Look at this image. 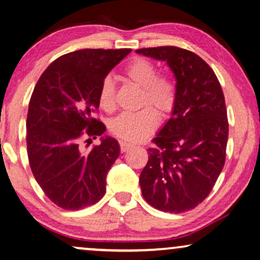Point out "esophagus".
Returning a JSON list of instances; mask_svg holds the SVG:
<instances>
[{
	"mask_svg": "<svg viewBox=\"0 0 260 260\" xmlns=\"http://www.w3.org/2000/svg\"><path fill=\"white\" fill-rule=\"evenodd\" d=\"M133 147V145H131L129 142H126V141H120V149H121V152H127L128 149H131Z\"/></svg>",
	"mask_w": 260,
	"mask_h": 260,
	"instance_id": "esophagus-1",
	"label": "esophagus"
}]
</instances>
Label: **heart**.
I'll return each mask as SVG.
<instances>
[{"mask_svg":"<svg viewBox=\"0 0 260 260\" xmlns=\"http://www.w3.org/2000/svg\"><path fill=\"white\" fill-rule=\"evenodd\" d=\"M123 75L129 82L141 88L140 106L152 105L162 118H167L174 111L178 101L175 82L170 76L158 75V69L153 62L145 57H135L123 69ZM98 98L99 105L104 111H114L115 85L112 78L106 76L102 80ZM149 106L137 113H123L116 116L109 122V131L115 137L129 142L147 138L159 123L158 111Z\"/></svg>","mask_w":260,"mask_h":260,"instance_id":"heart-1","label":"heart"}]
</instances>
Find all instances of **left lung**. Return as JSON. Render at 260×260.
Masks as SVG:
<instances>
[{"label": "left lung", "instance_id": "1", "mask_svg": "<svg viewBox=\"0 0 260 260\" xmlns=\"http://www.w3.org/2000/svg\"><path fill=\"white\" fill-rule=\"evenodd\" d=\"M138 54L165 61L177 80L171 119L153 139L140 174L146 202L156 210L182 213L210 194L226 158L229 121L225 98L213 69L189 50L173 46Z\"/></svg>", "mask_w": 260, "mask_h": 260}]
</instances>
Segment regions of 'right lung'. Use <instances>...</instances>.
<instances>
[{"instance_id":"obj_1","label":"right lung","mask_w":260,"mask_h":260,"mask_svg":"<svg viewBox=\"0 0 260 260\" xmlns=\"http://www.w3.org/2000/svg\"><path fill=\"white\" fill-rule=\"evenodd\" d=\"M131 49H81L64 54L40 76L29 101L27 152L34 178L45 194L63 210L96 204L106 192V175L120 154L115 139L82 152L106 127L93 118L99 88Z\"/></svg>"}]
</instances>
